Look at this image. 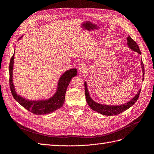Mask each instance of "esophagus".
Here are the masks:
<instances>
[{
    "label": "esophagus",
    "instance_id": "obj_1",
    "mask_svg": "<svg viewBox=\"0 0 154 154\" xmlns=\"http://www.w3.org/2000/svg\"><path fill=\"white\" fill-rule=\"evenodd\" d=\"M87 70V66L85 64H81L78 67V72L80 74H84Z\"/></svg>",
    "mask_w": 154,
    "mask_h": 154
}]
</instances>
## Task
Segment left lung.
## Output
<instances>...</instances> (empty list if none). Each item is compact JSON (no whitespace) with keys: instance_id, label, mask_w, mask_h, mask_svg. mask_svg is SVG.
<instances>
[{"instance_id":"left-lung-1","label":"left lung","mask_w":154,"mask_h":154,"mask_svg":"<svg viewBox=\"0 0 154 154\" xmlns=\"http://www.w3.org/2000/svg\"><path fill=\"white\" fill-rule=\"evenodd\" d=\"M127 45H128V47L130 49H132V51H135V52L138 53L139 54H141L138 45L130 36L127 37ZM141 68H142V72L143 74V77L142 80L143 81L144 74V65H143L142 60H141ZM84 85H85V94L86 100L88 105L90 106V107L93 110H94L97 112L100 113L103 115L109 116L118 115L119 114L125 111L126 110H127L128 109L130 108V107H131L137 101L138 97L139 96V94H140V92H141V89H140L138 91L137 94L135 95V96L131 100L125 104L121 105H115V106L106 105H102L98 103H96V101L93 100L90 97L89 93H88V88H87V84L86 82H84Z\"/></svg>"}]
</instances>
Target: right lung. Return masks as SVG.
Listing matches in <instances>:
<instances>
[{
  "label": "right lung",
  "mask_w": 154,
  "mask_h": 154,
  "mask_svg": "<svg viewBox=\"0 0 154 154\" xmlns=\"http://www.w3.org/2000/svg\"><path fill=\"white\" fill-rule=\"evenodd\" d=\"M22 36L18 38L19 40L22 38ZM14 55L10 60V67H9V71H10V85L11 94L18 103L21 105L26 109L31 112V113L36 115H44L49 113H51L62 107L65 101V96L67 87L71 82L72 77L77 75L76 69H71L65 72L62 76L60 78L57 91L55 94L50 97L48 100H37V101H29L24 97L18 95L15 89V87L13 82V69L14 63Z\"/></svg>",
  "instance_id": "1"
}]
</instances>
